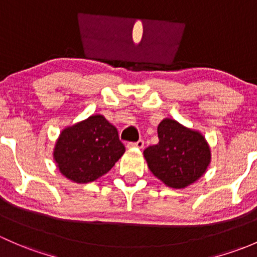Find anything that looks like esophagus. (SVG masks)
I'll return each instance as SVG.
<instances>
[{"label": "esophagus", "mask_w": 257, "mask_h": 257, "mask_svg": "<svg viewBox=\"0 0 257 257\" xmlns=\"http://www.w3.org/2000/svg\"><path fill=\"white\" fill-rule=\"evenodd\" d=\"M145 146V142L144 140H139L137 142H128L127 144V147L131 148V147H136V148H144Z\"/></svg>", "instance_id": "1"}]
</instances>
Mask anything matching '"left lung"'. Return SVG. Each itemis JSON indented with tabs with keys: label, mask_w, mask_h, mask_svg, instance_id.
<instances>
[{
	"label": "left lung",
	"mask_w": 257,
	"mask_h": 257,
	"mask_svg": "<svg viewBox=\"0 0 257 257\" xmlns=\"http://www.w3.org/2000/svg\"><path fill=\"white\" fill-rule=\"evenodd\" d=\"M157 132L158 144L144 151L153 176L176 189L198 181L210 163V148L204 136L172 118H165Z\"/></svg>",
	"instance_id": "obj_1"
}]
</instances>
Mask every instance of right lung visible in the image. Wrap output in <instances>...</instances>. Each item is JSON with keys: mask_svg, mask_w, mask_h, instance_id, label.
<instances>
[{"mask_svg": "<svg viewBox=\"0 0 257 257\" xmlns=\"http://www.w3.org/2000/svg\"><path fill=\"white\" fill-rule=\"evenodd\" d=\"M123 152L115 126L102 115H92L63 130L53 156L63 176L89 183L107 173Z\"/></svg>", "mask_w": 257, "mask_h": 257, "instance_id": "right-lung-1", "label": "right lung"}]
</instances>
